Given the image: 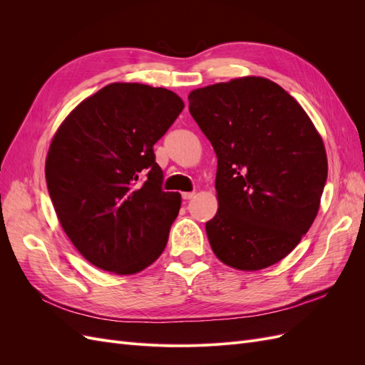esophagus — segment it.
I'll list each match as a JSON object with an SVG mask.
<instances>
[{
  "label": "esophagus",
  "mask_w": 365,
  "mask_h": 365,
  "mask_svg": "<svg viewBox=\"0 0 365 365\" xmlns=\"http://www.w3.org/2000/svg\"><path fill=\"white\" fill-rule=\"evenodd\" d=\"M192 197H195V192H185V193H182V200H185V201L192 200Z\"/></svg>",
  "instance_id": "obj_1"
}]
</instances>
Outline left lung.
Segmentation results:
<instances>
[{
	"instance_id": "8db88e82",
	"label": "left lung",
	"mask_w": 365,
	"mask_h": 365,
	"mask_svg": "<svg viewBox=\"0 0 365 365\" xmlns=\"http://www.w3.org/2000/svg\"><path fill=\"white\" fill-rule=\"evenodd\" d=\"M189 103L217 157L210 247L242 271L280 262L318 213L327 180L322 137L295 98L263 77L200 88Z\"/></svg>"
}]
</instances>
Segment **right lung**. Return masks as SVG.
Segmentation results:
<instances>
[{
	"label": "right lung",
	"instance_id": "obj_1",
	"mask_svg": "<svg viewBox=\"0 0 365 365\" xmlns=\"http://www.w3.org/2000/svg\"><path fill=\"white\" fill-rule=\"evenodd\" d=\"M184 103L165 88L111 83L65 118L46 163L65 233L94 267L135 274L165 248L181 195L163 190L153 145Z\"/></svg>",
	"mask_w": 365,
	"mask_h": 365
}]
</instances>
